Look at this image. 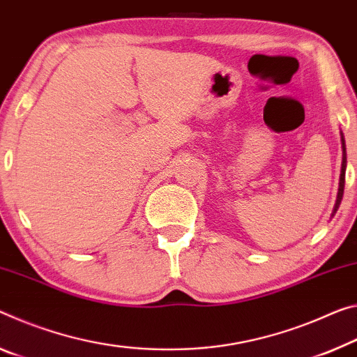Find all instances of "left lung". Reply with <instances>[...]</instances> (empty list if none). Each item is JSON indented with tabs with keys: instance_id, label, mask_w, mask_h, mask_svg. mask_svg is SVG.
<instances>
[{
	"instance_id": "8db88e82",
	"label": "left lung",
	"mask_w": 357,
	"mask_h": 357,
	"mask_svg": "<svg viewBox=\"0 0 357 357\" xmlns=\"http://www.w3.org/2000/svg\"><path fill=\"white\" fill-rule=\"evenodd\" d=\"M340 139H342V172H340V183H338V192H337V200H335V205H333V209H332V214L331 218L335 216L337 209L338 206H340L342 203V199H343V190H344V172H347V144H344V137L343 133L340 132Z\"/></svg>"
}]
</instances>
